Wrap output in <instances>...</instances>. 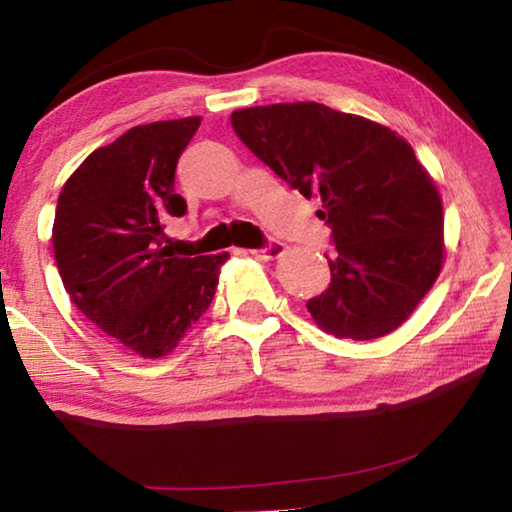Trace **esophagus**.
Returning a JSON list of instances; mask_svg holds the SVG:
<instances>
[{"instance_id":"1","label":"esophagus","mask_w":512,"mask_h":512,"mask_svg":"<svg viewBox=\"0 0 512 512\" xmlns=\"http://www.w3.org/2000/svg\"><path fill=\"white\" fill-rule=\"evenodd\" d=\"M250 253L262 257V259H277L282 253H284V244H280V241L275 239H268L264 248H257V250H250Z\"/></svg>"}]
</instances>
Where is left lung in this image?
I'll use <instances>...</instances> for the list:
<instances>
[{"label":"left lung","mask_w":512,"mask_h":512,"mask_svg":"<svg viewBox=\"0 0 512 512\" xmlns=\"http://www.w3.org/2000/svg\"><path fill=\"white\" fill-rule=\"evenodd\" d=\"M241 142L311 198L332 230L327 291L307 302L336 339L400 327L443 266V203L411 144L391 128L316 101L232 112Z\"/></svg>","instance_id":"1"}]
</instances>
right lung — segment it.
Returning <instances> with one entry per match:
<instances>
[{
    "label": "right lung",
    "mask_w": 512,
    "mask_h": 512,
    "mask_svg": "<svg viewBox=\"0 0 512 512\" xmlns=\"http://www.w3.org/2000/svg\"><path fill=\"white\" fill-rule=\"evenodd\" d=\"M201 117L135 126L101 146L58 196L54 255L69 298L85 318L142 357L176 348L214 298L221 255L180 257L162 244L176 194L178 158Z\"/></svg>",
    "instance_id": "1"
}]
</instances>
